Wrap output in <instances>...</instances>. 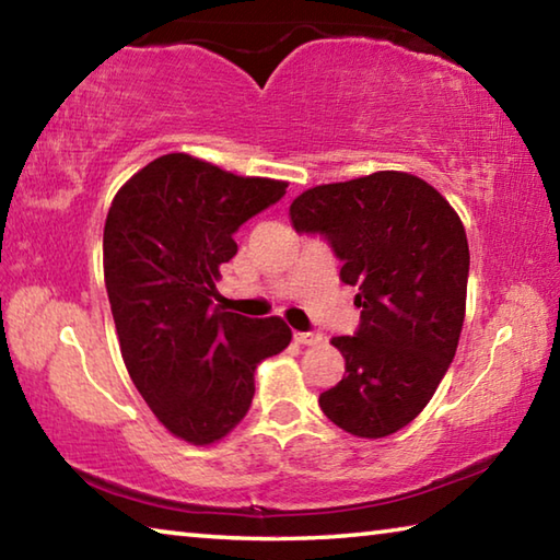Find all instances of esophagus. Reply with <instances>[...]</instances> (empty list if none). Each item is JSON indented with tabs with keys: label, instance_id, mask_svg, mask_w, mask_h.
Returning <instances> with one entry per match:
<instances>
[{
	"label": "esophagus",
	"instance_id": "esophagus-1",
	"mask_svg": "<svg viewBox=\"0 0 560 560\" xmlns=\"http://www.w3.org/2000/svg\"><path fill=\"white\" fill-rule=\"evenodd\" d=\"M293 340L301 346H318L324 340V334L320 330H299V334H293Z\"/></svg>",
	"mask_w": 560,
	"mask_h": 560
}]
</instances>
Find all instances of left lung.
I'll use <instances>...</instances> for the list:
<instances>
[{"mask_svg":"<svg viewBox=\"0 0 560 560\" xmlns=\"http://www.w3.org/2000/svg\"><path fill=\"white\" fill-rule=\"evenodd\" d=\"M299 234H318L355 287L360 324L330 340L346 375L320 393L330 422L355 438H387L432 400L459 343L469 244L450 202L424 179L373 173L318 185L291 202Z\"/></svg>","mask_w":560,"mask_h":560,"instance_id":"1","label":"left lung"}]
</instances>
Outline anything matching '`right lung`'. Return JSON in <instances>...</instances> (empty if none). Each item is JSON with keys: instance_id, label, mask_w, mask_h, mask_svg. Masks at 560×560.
<instances>
[{"instance_id": "1", "label": "right lung", "mask_w": 560, "mask_h": 560, "mask_svg": "<svg viewBox=\"0 0 560 560\" xmlns=\"http://www.w3.org/2000/svg\"><path fill=\"white\" fill-rule=\"evenodd\" d=\"M287 187L170 153L132 175L110 205L103 273L120 353L138 393L179 440H222L249 410L257 365L289 346L281 318L254 320L212 303L236 230Z\"/></svg>"}]
</instances>
